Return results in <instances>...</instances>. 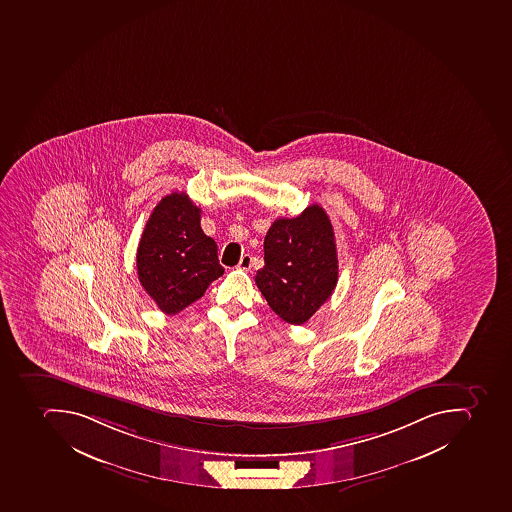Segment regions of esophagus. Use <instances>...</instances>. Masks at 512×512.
<instances>
[{"instance_id":"1","label":"esophagus","mask_w":512,"mask_h":512,"mask_svg":"<svg viewBox=\"0 0 512 512\" xmlns=\"http://www.w3.org/2000/svg\"><path fill=\"white\" fill-rule=\"evenodd\" d=\"M250 266H252V257L249 254L242 255L238 263L239 270L249 271Z\"/></svg>"}]
</instances>
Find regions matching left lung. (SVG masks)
<instances>
[{"label": "left lung", "instance_id": "obj_1", "mask_svg": "<svg viewBox=\"0 0 512 512\" xmlns=\"http://www.w3.org/2000/svg\"><path fill=\"white\" fill-rule=\"evenodd\" d=\"M265 266L255 283L286 323H307L331 297L339 278L336 238L328 213L310 205L295 218L274 220L263 242Z\"/></svg>", "mask_w": 512, "mask_h": 512}]
</instances>
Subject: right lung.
I'll list each match as a JSON object with an SVG mask.
<instances>
[{"instance_id":"right-lung-1","label":"right lung","mask_w":512,"mask_h":512,"mask_svg":"<svg viewBox=\"0 0 512 512\" xmlns=\"http://www.w3.org/2000/svg\"><path fill=\"white\" fill-rule=\"evenodd\" d=\"M136 268L144 291L167 315L201 299L225 273L217 244L202 231L201 209L188 194H168L152 210L139 241Z\"/></svg>"}]
</instances>
